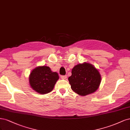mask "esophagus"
Masks as SVG:
<instances>
[{
    "mask_svg": "<svg viewBox=\"0 0 130 130\" xmlns=\"http://www.w3.org/2000/svg\"><path fill=\"white\" fill-rule=\"evenodd\" d=\"M61 79H65L67 78V76L66 75H64V76H60Z\"/></svg>",
    "mask_w": 130,
    "mask_h": 130,
    "instance_id": "1",
    "label": "esophagus"
}]
</instances>
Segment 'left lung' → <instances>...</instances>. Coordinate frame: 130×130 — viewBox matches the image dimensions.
<instances>
[{"mask_svg": "<svg viewBox=\"0 0 130 130\" xmlns=\"http://www.w3.org/2000/svg\"><path fill=\"white\" fill-rule=\"evenodd\" d=\"M68 79L71 89L79 95H86L98 89L101 76L92 65L84 62L74 67Z\"/></svg>", "mask_w": 130, "mask_h": 130, "instance_id": "1", "label": "left lung"}]
</instances>
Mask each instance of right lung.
Returning a JSON list of instances; mask_svg holds the SVG:
<instances>
[{
  "mask_svg": "<svg viewBox=\"0 0 130 130\" xmlns=\"http://www.w3.org/2000/svg\"><path fill=\"white\" fill-rule=\"evenodd\" d=\"M59 76L57 72H52L48 66L37 67L31 72L29 82L32 89L40 94H46L51 92Z\"/></svg>",
  "mask_w": 130,
  "mask_h": 130,
  "instance_id": "add662e5",
  "label": "right lung"
}]
</instances>
